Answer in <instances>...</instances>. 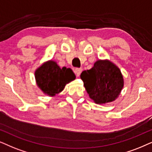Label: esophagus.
<instances>
[{"mask_svg": "<svg viewBox=\"0 0 152 152\" xmlns=\"http://www.w3.org/2000/svg\"><path fill=\"white\" fill-rule=\"evenodd\" d=\"M81 72H82V69L81 68L75 69L74 73H75V74L76 75V76H79L80 74H81Z\"/></svg>", "mask_w": 152, "mask_h": 152, "instance_id": "esophagus-1", "label": "esophagus"}]
</instances>
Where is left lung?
I'll return each mask as SVG.
<instances>
[{
	"instance_id": "obj_1",
	"label": "left lung",
	"mask_w": 152,
	"mask_h": 152,
	"mask_svg": "<svg viewBox=\"0 0 152 152\" xmlns=\"http://www.w3.org/2000/svg\"><path fill=\"white\" fill-rule=\"evenodd\" d=\"M80 78L89 96L96 104L114 101L124 86L120 69L108 60L96 61L92 69L81 73Z\"/></svg>"
}]
</instances>
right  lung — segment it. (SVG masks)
Segmentation results:
<instances>
[{
	"label": "right lung",
	"mask_w": 152,
	"mask_h": 152,
	"mask_svg": "<svg viewBox=\"0 0 152 152\" xmlns=\"http://www.w3.org/2000/svg\"><path fill=\"white\" fill-rule=\"evenodd\" d=\"M37 86L44 93L54 96L63 90L66 83L76 78L70 68L60 66L53 61H48L35 72Z\"/></svg>",
	"instance_id": "obj_1"
}]
</instances>
